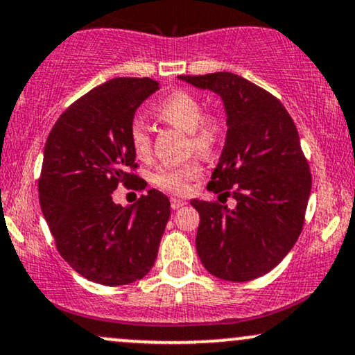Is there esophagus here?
<instances>
[{"label":"esophagus","mask_w":355,"mask_h":355,"mask_svg":"<svg viewBox=\"0 0 355 355\" xmlns=\"http://www.w3.org/2000/svg\"><path fill=\"white\" fill-rule=\"evenodd\" d=\"M183 205H187V202L182 200V198H172V200H170V207H172L173 210L180 209V207H183Z\"/></svg>","instance_id":"obj_1"}]
</instances>
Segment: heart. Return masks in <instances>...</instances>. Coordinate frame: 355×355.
I'll return each mask as SVG.
<instances>
[{
  "mask_svg": "<svg viewBox=\"0 0 355 355\" xmlns=\"http://www.w3.org/2000/svg\"><path fill=\"white\" fill-rule=\"evenodd\" d=\"M203 101L193 93L173 92L157 107V115L165 123L189 132V150L211 155L225 137V120L218 113H203ZM128 138L138 158H146L152 152L150 126L144 118L135 116L130 121ZM203 166L198 158L177 166H158L152 175L153 185L170 193H187L191 183L202 177Z\"/></svg>",
  "mask_w": 355,
  "mask_h": 355,
  "instance_id": "obj_1",
  "label": "heart"
}]
</instances>
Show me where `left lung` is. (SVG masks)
Returning a JSON list of instances; mask_svg holds the SVG:
<instances>
[{"label":"left lung","instance_id":"obj_1","mask_svg":"<svg viewBox=\"0 0 355 355\" xmlns=\"http://www.w3.org/2000/svg\"><path fill=\"white\" fill-rule=\"evenodd\" d=\"M178 78L222 96L229 130L207 189L237 202L235 209L190 202L200 215L197 254L218 279H259L282 262L304 227L312 175L294 120L267 89L234 73Z\"/></svg>","mask_w":355,"mask_h":355}]
</instances>
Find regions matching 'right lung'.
<instances>
[{
  "label": "right lung",
  "instance_id": "obj_1",
  "mask_svg": "<svg viewBox=\"0 0 355 355\" xmlns=\"http://www.w3.org/2000/svg\"><path fill=\"white\" fill-rule=\"evenodd\" d=\"M157 89L152 78H113L89 89L61 113L44 145L38 180L44 220L60 255L92 282L132 284L157 260L170 218L166 195L148 190L133 207L112 198L120 183L145 189L128 126Z\"/></svg>",
  "mask_w": 355,
  "mask_h": 355
}]
</instances>
